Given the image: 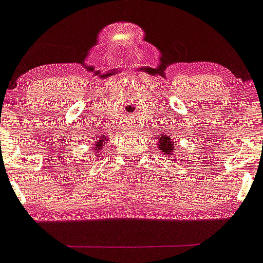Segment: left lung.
<instances>
[{"instance_id":"8db88e82","label":"left lung","mask_w":263,"mask_h":263,"mask_svg":"<svg viewBox=\"0 0 263 263\" xmlns=\"http://www.w3.org/2000/svg\"><path fill=\"white\" fill-rule=\"evenodd\" d=\"M158 144H159V150H162V153L167 154V155H170V157H173L174 154H173V151H174V142H173L172 139L168 138L167 135H161L159 136V139H158Z\"/></svg>"}]
</instances>
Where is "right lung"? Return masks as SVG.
Here are the masks:
<instances>
[{
    "mask_svg": "<svg viewBox=\"0 0 263 263\" xmlns=\"http://www.w3.org/2000/svg\"><path fill=\"white\" fill-rule=\"evenodd\" d=\"M105 142H106L105 136H104V138H100V140H96V144H95V147H93V148H95V150H97V151H100V150H101V147L105 144Z\"/></svg>",
    "mask_w": 263,
    "mask_h": 263,
    "instance_id": "1",
    "label": "right lung"
}]
</instances>
